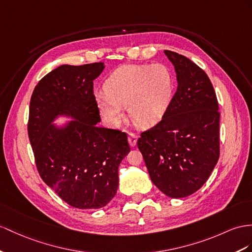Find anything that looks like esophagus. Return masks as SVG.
<instances>
[{"instance_id": "esophagus-1", "label": "esophagus", "mask_w": 252, "mask_h": 252, "mask_svg": "<svg viewBox=\"0 0 252 252\" xmlns=\"http://www.w3.org/2000/svg\"><path fill=\"white\" fill-rule=\"evenodd\" d=\"M128 144L131 147H135L137 144V136L134 133H128Z\"/></svg>"}]
</instances>
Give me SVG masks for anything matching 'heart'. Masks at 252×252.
I'll return each instance as SVG.
<instances>
[{"label":"heart","instance_id":"heart-1","mask_svg":"<svg viewBox=\"0 0 252 252\" xmlns=\"http://www.w3.org/2000/svg\"><path fill=\"white\" fill-rule=\"evenodd\" d=\"M105 94L95 95L96 104L109 124L119 126L127 106L140 127H151L163 118L173 94V77L162 63L124 64L108 76Z\"/></svg>","mask_w":252,"mask_h":252}]
</instances>
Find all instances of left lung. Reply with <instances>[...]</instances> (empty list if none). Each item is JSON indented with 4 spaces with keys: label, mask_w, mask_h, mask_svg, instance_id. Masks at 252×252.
Returning a JSON list of instances; mask_svg holds the SVG:
<instances>
[{
    "label": "left lung",
    "mask_w": 252,
    "mask_h": 252,
    "mask_svg": "<svg viewBox=\"0 0 252 252\" xmlns=\"http://www.w3.org/2000/svg\"><path fill=\"white\" fill-rule=\"evenodd\" d=\"M178 88L162 120L140 133L137 147L151 181L170 198L188 197L206 182L219 158L218 101L204 71L165 50Z\"/></svg>",
    "instance_id": "1"
}]
</instances>
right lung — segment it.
<instances>
[{
  "mask_svg": "<svg viewBox=\"0 0 252 252\" xmlns=\"http://www.w3.org/2000/svg\"><path fill=\"white\" fill-rule=\"evenodd\" d=\"M104 63L63 64L38 82L30 102L29 138L43 182L76 209H100L117 192L118 167L130 152L127 135L98 126L94 80ZM59 114L75 118L63 128Z\"/></svg>",
  "mask_w": 252,
  "mask_h": 252,
  "instance_id": "1",
  "label": "right lung"
}]
</instances>
